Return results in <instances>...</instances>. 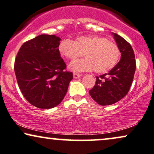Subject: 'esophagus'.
<instances>
[{"mask_svg": "<svg viewBox=\"0 0 154 154\" xmlns=\"http://www.w3.org/2000/svg\"><path fill=\"white\" fill-rule=\"evenodd\" d=\"M82 75H80V74H78V73H73V77L75 79H77V78H79V77H82Z\"/></svg>", "mask_w": 154, "mask_h": 154, "instance_id": "esophagus-1", "label": "esophagus"}]
</instances>
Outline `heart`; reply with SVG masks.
I'll use <instances>...</instances> for the list:
<instances>
[{
  "label": "heart",
  "mask_w": 154,
  "mask_h": 154,
  "mask_svg": "<svg viewBox=\"0 0 154 154\" xmlns=\"http://www.w3.org/2000/svg\"><path fill=\"white\" fill-rule=\"evenodd\" d=\"M58 51L63 57L71 60L84 52L86 57L74 60L69 65V69L73 72L94 69L97 73H106L116 65L120 57L117 45L99 35L79 36L75 41L63 39L58 45Z\"/></svg>",
  "instance_id": "1"
}]
</instances>
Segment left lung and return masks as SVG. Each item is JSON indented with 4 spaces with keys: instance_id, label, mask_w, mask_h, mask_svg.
<instances>
[{
    "instance_id": "left-lung-1",
    "label": "left lung",
    "mask_w": 154,
    "mask_h": 154,
    "mask_svg": "<svg viewBox=\"0 0 154 154\" xmlns=\"http://www.w3.org/2000/svg\"><path fill=\"white\" fill-rule=\"evenodd\" d=\"M121 52L120 61L108 74L97 77L96 85L89 94L97 104L106 106L115 104L127 94L136 70L135 55L131 45L112 32Z\"/></svg>"
}]
</instances>
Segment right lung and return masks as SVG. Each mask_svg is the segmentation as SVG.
Returning a JSON list of instances; mask_svg holds the SVG:
<instances>
[{"label":"right lung","mask_w":154,"mask_h":154,"mask_svg":"<svg viewBox=\"0 0 154 154\" xmlns=\"http://www.w3.org/2000/svg\"><path fill=\"white\" fill-rule=\"evenodd\" d=\"M54 35H40L21 46L14 70L21 92L29 103L40 109H51L61 103L73 79L65 71Z\"/></svg>","instance_id":"add662e5"}]
</instances>
